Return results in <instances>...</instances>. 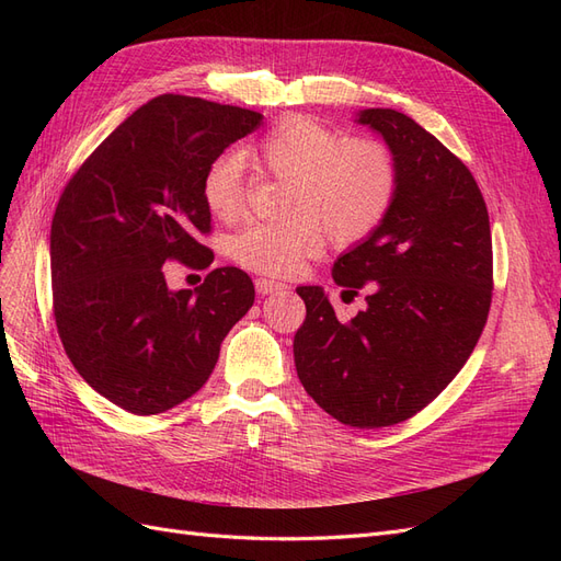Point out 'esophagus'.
I'll use <instances>...</instances> for the list:
<instances>
[{"mask_svg":"<svg viewBox=\"0 0 561 561\" xmlns=\"http://www.w3.org/2000/svg\"><path fill=\"white\" fill-rule=\"evenodd\" d=\"M285 283H278V280H271V278H257L254 280V290H257L260 295H271L276 290H283Z\"/></svg>","mask_w":561,"mask_h":561,"instance_id":"obj_1","label":"esophagus"}]
</instances>
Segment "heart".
Segmentation results:
<instances>
[{"label":"heart","mask_w":561,"mask_h":561,"mask_svg":"<svg viewBox=\"0 0 561 561\" xmlns=\"http://www.w3.org/2000/svg\"><path fill=\"white\" fill-rule=\"evenodd\" d=\"M248 159L285 180L283 215L252 222L231 236L236 264L262 276H287L325 243H355L375 231L398 192V163L390 149L369 138L346 140L309 116H287L245 149ZM245 157L229 149L203 173L208 210L231 222L243 213Z\"/></svg>","instance_id":"1"}]
</instances>
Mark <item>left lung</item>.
<instances>
[{
    "label": "left lung",
    "instance_id": "1",
    "mask_svg": "<svg viewBox=\"0 0 561 561\" xmlns=\"http://www.w3.org/2000/svg\"><path fill=\"white\" fill-rule=\"evenodd\" d=\"M398 163L381 225L332 266L367 307L339 320L325 290L301 285L307 320L295 365L307 393L353 428H383L433 402L466 365L491 307L486 203L466 163L396 110H363Z\"/></svg>",
    "mask_w": 561,
    "mask_h": 561
}]
</instances>
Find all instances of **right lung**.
I'll list each match as a JSON object with an SVG mask.
<instances>
[{
  "label": "right lung",
  "instance_id": "1",
  "mask_svg": "<svg viewBox=\"0 0 561 561\" xmlns=\"http://www.w3.org/2000/svg\"><path fill=\"white\" fill-rule=\"evenodd\" d=\"M262 114L165 93L135 110L67 182L50 222L54 316L67 358L93 390L149 416L208 381L219 344L252 307L236 266L168 290L165 262L208 268V163Z\"/></svg>",
  "mask_w": 561,
  "mask_h": 561
}]
</instances>
